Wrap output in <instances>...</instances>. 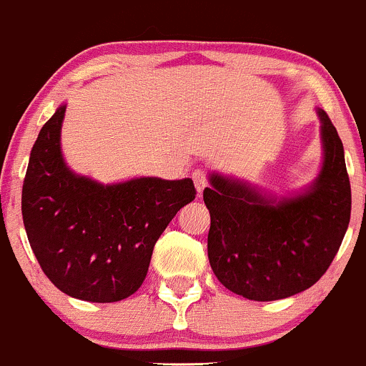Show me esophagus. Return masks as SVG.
<instances>
[{
    "label": "esophagus",
    "mask_w": 366,
    "mask_h": 366,
    "mask_svg": "<svg viewBox=\"0 0 366 366\" xmlns=\"http://www.w3.org/2000/svg\"><path fill=\"white\" fill-rule=\"evenodd\" d=\"M193 180H194V186H196V191H198V194L203 193V189L207 187V184H209V179H207V173L203 170H194L193 172Z\"/></svg>",
    "instance_id": "obj_1"
}]
</instances>
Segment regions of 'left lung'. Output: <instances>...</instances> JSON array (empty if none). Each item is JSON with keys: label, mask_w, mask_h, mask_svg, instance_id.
<instances>
[{"label": "left lung", "mask_w": 366, "mask_h": 366, "mask_svg": "<svg viewBox=\"0 0 366 366\" xmlns=\"http://www.w3.org/2000/svg\"><path fill=\"white\" fill-rule=\"evenodd\" d=\"M322 167L303 193L267 198L244 180L212 173L203 202L210 212L209 261L224 287L256 302L309 290L332 264L351 219L344 145L325 110Z\"/></svg>", "instance_id": "obj_1"}]
</instances>
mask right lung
I'll return each mask as SVG.
<instances>
[{"mask_svg":"<svg viewBox=\"0 0 366 366\" xmlns=\"http://www.w3.org/2000/svg\"><path fill=\"white\" fill-rule=\"evenodd\" d=\"M66 105L40 129L22 186L31 249L57 290L86 302L132 296L144 282L157 238L196 196L191 179L140 177L103 184L76 175L61 154Z\"/></svg>","mask_w":366,"mask_h":366,"instance_id":"add662e5","label":"right lung"}]
</instances>
